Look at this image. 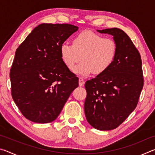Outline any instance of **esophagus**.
I'll list each match as a JSON object with an SVG mask.
<instances>
[{"label": "esophagus", "mask_w": 155, "mask_h": 155, "mask_svg": "<svg viewBox=\"0 0 155 155\" xmlns=\"http://www.w3.org/2000/svg\"><path fill=\"white\" fill-rule=\"evenodd\" d=\"M78 84H79V86H83L85 84V80L82 77L78 78Z\"/></svg>", "instance_id": "1"}]
</instances>
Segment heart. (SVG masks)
Listing matches in <instances>:
<instances>
[{
	"label": "heart",
	"instance_id": "b5f03b06",
	"mask_svg": "<svg viewBox=\"0 0 155 155\" xmlns=\"http://www.w3.org/2000/svg\"><path fill=\"white\" fill-rule=\"evenodd\" d=\"M117 44L111 38L91 31H84L76 35L72 44L63 43L60 53L63 61L68 69L82 59L74 72L83 76H88L93 72L101 74L111 66L117 55Z\"/></svg>",
	"mask_w": 155,
	"mask_h": 155
}]
</instances>
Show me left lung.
<instances>
[{
  "instance_id": "obj_1",
  "label": "left lung",
  "mask_w": 155,
  "mask_h": 155,
  "mask_svg": "<svg viewBox=\"0 0 155 155\" xmlns=\"http://www.w3.org/2000/svg\"><path fill=\"white\" fill-rule=\"evenodd\" d=\"M97 31L114 36L117 55L107 71L86 81L84 110L91 127L109 130L119 127L137 107L143 71L140 52L124 31L117 28Z\"/></svg>"
}]
</instances>
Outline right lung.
Masks as SVG:
<instances>
[{"label": "right lung", "mask_w": 155, "mask_h": 155, "mask_svg": "<svg viewBox=\"0 0 155 155\" xmlns=\"http://www.w3.org/2000/svg\"><path fill=\"white\" fill-rule=\"evenodd\" d=\"M78 29L69 24H41L15 51L9 74L12 96L30 121H54L78 86V78L60 53L61 44Z\"/></svg>", "instance_id": "1"}]
</instances>
